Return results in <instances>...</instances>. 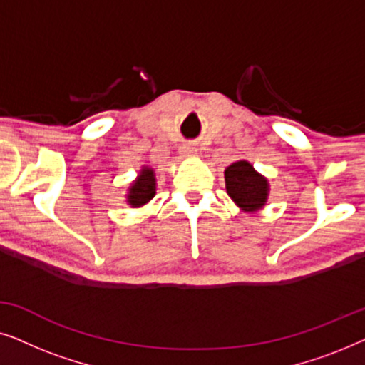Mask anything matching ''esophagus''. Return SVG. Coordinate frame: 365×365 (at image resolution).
Masks as SVG:
<instances>
[{
    "label": "esophagus",
    "mask_w": 365,
    "mask_h": 365,
    "mask_svg": "<svg viewBox=\"0 0 365 365\" xmlns=\"http://www.w3.org/2000/svg\"><path fill=\"white\" fill-rule=\"evenodd\" d=\"M182 153H184V154H191V153H194V148H192V146H184Z\"/></svg>",
    "instance_id": "34e87169"
}]
</instances>
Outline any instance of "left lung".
Returning a JSON list of instances; mask_svg holds the SVG:
<instances>
[{"instance_id": "obj_1", "label": "left lung", "mask_w": 365, "mask_h": 365, "mask_svg": "<svg viewBox=\"0 0 365 365\" xmlns=\"http://www.w3.org/2000/svg\"><path fill=\"white\" fill-rule=\"evenodd\" d=\"M227 194L239 207L246 211H256L262 207L267 199V181L246 161L231 164L224 173Z\"/></svg>"}]
</instances>
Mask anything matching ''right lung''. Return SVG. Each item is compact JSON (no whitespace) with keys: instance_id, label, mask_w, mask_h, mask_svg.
Segmentation results:
<instances>
[{"instance_id":"right-lung-1","label":"right lung","mask_w":365,"mask_h":365,"mask_svg":"<svg viewBox=\"0 0 365 365\" xmlns=\"http://www.w3.org/2000/svg\"><path fill=\"white\" fill-rule=\"evenodd\" d=\"M154 192H156V179H154L153 169L144 168L136 182L133 184V187L129 189L128 194V202L131 204L133 207L143 206L146 204L149 199H153Z\"/></svg>"}]
</instances>
